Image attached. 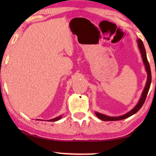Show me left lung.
<instances>
[{
  "label": "left lung",
  "mask_w": 156,
  "mask_h": 156,
  "mask_svg": "<svg viewBox=\"0 0 156 156\" xmlns=\"http://www.w3.org/2000/svg\"><path fill=\"white\" fill-rule=\"evenodd\" d=\"M137 42H138V48H139L140 54H141V57L143 59V62H144V64L145 65V67H146V70L147 72V74H148V78H147V82H146V87L144 89V91H143L141 97H140V99L138 101V103L137 104L135 107H134L133 109L130 111L126 114L124 115H122V116H115V117H112V116H106L105 114H100L99 112H95L96 116H97L98 118L101 119L102 121H119V120H122V119L129 118L132 115H133L134 114H136L138 111H139L140 108L142 107V106L144 105L145 100L146 99L147 94H148L149 89H150V86L151 84V67H150V65H149L148 59H147V56H146V49L144 48V43H143L142 40L140 39H138L137 40Z\"/></svg>",
  "instance_id": "1"
}]
</instances>
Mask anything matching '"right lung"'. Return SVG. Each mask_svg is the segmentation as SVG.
<instances>
[{"instance_id":"obj_1","label":"right lung","mask_w":156,"mask_h":156,"mask_svg":"<svg viewBox=\"0 0 156 156\" xmlns=\"http://www.w3.org/2000/svg\"><path fill=\"white\" fill-rule=\"evenodd\" d=\"M62 118V116H59L58 117H56V118L53 119H50V120H49L48 121H58L59 120Z\"/></svg>"}]
</instances>
